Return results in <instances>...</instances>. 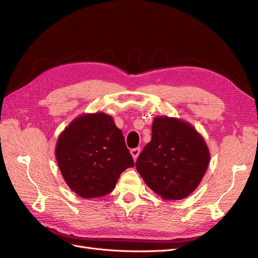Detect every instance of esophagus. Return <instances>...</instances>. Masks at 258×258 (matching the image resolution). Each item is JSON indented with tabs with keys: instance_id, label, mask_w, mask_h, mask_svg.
<instances>
[{
	"instance_id": "obj_1",
	"label": "esophagus",
	"mask_w": 258,
	"mask_h": 258,
	"mask_svg": "<svg viewBox=\"0 0 258 258\" xmlns=\"http://www.w3.org/2000/svg\"><path fill=\"white\" fill-rule=\"evenodd\" d=\"M131 155H132V158H134L135 160H137V158L139 157L140 153H141V148L140 147H137V148H132V150L130 151Z\"/></svg>"
}]
</instances>
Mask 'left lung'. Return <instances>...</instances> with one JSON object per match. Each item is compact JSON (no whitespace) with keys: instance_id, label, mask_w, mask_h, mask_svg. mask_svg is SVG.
<instances>
[{"instance_id":"left-lung-1","label":"left lung","mask_w":258,"mask_h":258,"mask_svg":"<svg viewBox=\"0 0 258 258\" xmlns=\"http://www.w3.org/2000/svg\"><path fill=\"white\" fill-rule=\"evenodd\" d=\"M210 161L205 139L189 122L157 116L152 140L143 148L136 168L150 188L166 200H181L197 188Z\"/></svg>"}]
</instances>
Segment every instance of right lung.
Segmentation results:
<instances>
[{"instance_id":"obj_1","label":"right lung","mask_w":258,"mask_h":258,"mask_svg":"<svg viewBox=\"0 0 258 258\" xmlns=\"http://www.w3.org/2000/svg\"><path fill=\"white\" fill-rule=\"evenodd\" d=\"M56 159L66 183L90 199L110 194L134 159L113 117L102 112L77 116L58 138Z\"/></svg>"}]
</instances>
